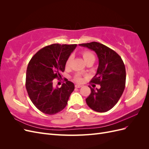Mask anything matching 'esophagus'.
Segmentation results:
<instances>
[{"mask_svg":"<svg viewBox=\"0 0 149 149\" xmlns=\"http://www.w3.org/2000/svg\"><path fill=\"white\" fill-rule=\"evenodd\" d=\"M75 87H76V88H79L82 87V85L78 84H75Z\"/></svg>","mask_w":149,"mask_h":149,"instance_id":"esophagus-1","label":"esophagus"}]
</instances>
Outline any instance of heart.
Segmentation results:
<instances>
[{
    "label": "heart",
    "mask_w": 149,
    "mask_h": 149,
    "mask_svg": "<svg viewBox=\"0 0 149 149\" xmlns=\"http://www.w3.org/2000/svg\"><path fill=\"white\" fill-rule=\"evenodd\" d=\"M81 54H82V56L83 57V59L84 60L86 63H87L88 61H94V60H95V56H94V54L91 52L88 51V50H84L81 52ZM71 60H72L71 56H69L67 58V60L65 63V66L66 68H68L70 66ZM74 80L76 82H81L83 79L81 78V74L79 73L76 74L75 77H74Z\"/></svg>",
    "instance_id": "b5f03b06"
}]
</instances>
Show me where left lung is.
Masks as SVG:
<instances>
[{
	"instance_id": "8db88e82",
	"label": "left lung",
	"mask_w": 149,
	"mask_h": 149,
	"mask_svg": "<svg viewBox=\"0 0 149 149\" xmlns=\"http://www.w3.org/2000/svg\"><path fill=\"white\" fill-rule=\"evenodd\" d=\"M96 53L99 66L91 82L100 84V89L91 87L86 99L88 106L94 111L104 112L111 109L119 100L125 85V68L121 57L103 44L93 42L79 44Z\"/></svg>"
}]
</instances>
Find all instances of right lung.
<instances>
[{
    "mask_svg": "<svg viewBox=\"0 0 149 149\" xmlns=\"http://www.w3.org/2000/svg\"><path fill=\"white\" fill-rule=\"evenodd\" d=\"M77 45L52 44L42 48L31 58L27 66L25 86L35 106L43 113L53 115L66 107L74 84L66 81L54 88L55 78H61L65 63Z\"/></svg>",
    "mask_w": 149,
    "mask_h": 149,
    "instance_id": "right-lung-1",
    "label": "right lung"
}]
</instances>
